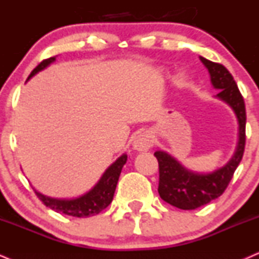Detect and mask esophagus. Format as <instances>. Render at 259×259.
<instances>
[{
	"label": "esophagus",
	"mask_w": 259,
	"mask_h": 259,
	"mask_svg": "<svg viewBox=\"0 0 259 259\" xmlns=\"http://www.w3.org/2000/svg\"><path fill=\"white\" fill-rule=\"evenodd\" d=\"M152 145H153V138H152L149 132H145V130L138 133L133 142L134 148L139 152L148 151L152 147Z\"/></svg>",
	"instance_id": "1"
}]
</instances>
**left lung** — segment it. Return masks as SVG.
Returning <instances> with one entry per match:
<instances>
[{"instance_id": "left-lung-1", "label": "left lung", "mask_w": 259, "mask_h": 259, "mask_svg": "<svg viewBox=\"0 0 259 259\" xmlns=\"http://www.w3.org/2000/svg\"><path fill=\"white\" fill-rule=\"evenodd\" d=\"M200 60L210 73L212 87L220 90L216 98L226 102L235 113L239 124L238 142L232 158L223 166L211 172L189 170L167 152H155L154 155L159 163L158 192L160 198L182 210H195L223 194L242 159L246 141L245 104L234 78L223 65L202 57Z\"/></svg>"}]
</instances>
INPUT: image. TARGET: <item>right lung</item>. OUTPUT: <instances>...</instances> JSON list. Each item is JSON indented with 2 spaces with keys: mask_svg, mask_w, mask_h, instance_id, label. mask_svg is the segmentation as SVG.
Here are the masks:
<instances>
[{
  "mask_svg": "<svg viewBox=\"0 0 259 259\" xmlns=\"http://www.w3.org/2000/svg\"><path fill=\"white\" fill-rule=\"evenodd\" d=\"M57 57H53L43 60L36 68H33L32 72L30 73L27 80L32 78L35 74L40 71H43L49 65L55 61ZM127 155L123 153L119 158L112 163L105 172L102 174L98 182L95 183L88 192H85L82 195H78L76 198H52L48 195L42 194L38 191H35L36 195L40 199V201L46 205V206L51 207L52 210L57 211V212L65 213L67 216L73 217H89L94 216L101 212L104 208H106L111 204L112 199H113L114 192H116V187L119 180V175L123 169L124 164L126 163Z\"/></svg>",
  "mask_w": 259,
  "mask_h": 259,
  "instance_id": "add662e5",
  "label": "right lung"
}]
</instances>
